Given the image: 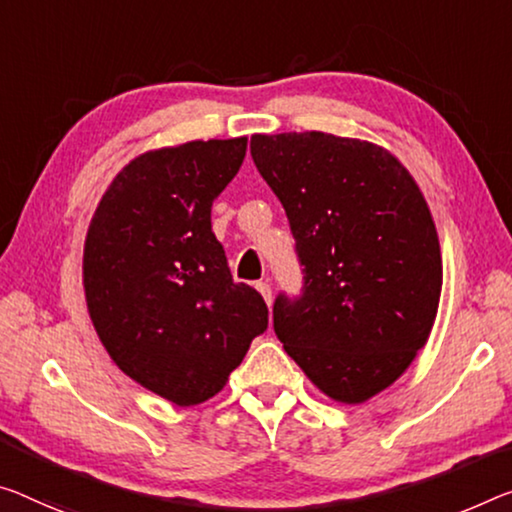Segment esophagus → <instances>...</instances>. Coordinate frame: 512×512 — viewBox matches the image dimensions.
Listing matches in <instances>:
<instances>
[{"label":"esophagus","mask_w":512,"mask_h":512,"mask_svg":"<svg viewBox=\"0 0 512 512\" xmlns=\"http://www.w3.org/2000/svg\"><path fill=\"white\" fill-rule=\"evenodd\" d=\"M256 290L263 295V300L267 302V306H270V304H272V286H270V283H267V281H258V283H256Z\"/></svg>","instance_id":"obj_1"}]
</instances>
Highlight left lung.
Listing matches in <instances>:
<instances>
[{"instance_id": "obj_1", "label": "left lung", "mask_w": 512, "mask_h": 512, "mask_svg": "<svg viewBox=\"0 0 512 512\" xmlns=\"http://www.w3.org/2000/svg\"><path fill=\"white\" fill-rule=\"evenodd\" d=\"M251 157L304 265L300 300L274 302V332L325 396L366 403L435 325L442 251L426 196L396 155L364 139L251 135Z\"/></svg>"}]
</instances>
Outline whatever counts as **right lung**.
I'll return each instance as SVG.
<instances>
[{
    "mask_svg": "<svg viewBox=\"0 0 512 512\" xmlns=\"http://www.w3.org/2000/svg\"><path fill=\"white\" fill-rule=\"evenodd\" d=\"M247 137L146 151L109 183L84 240L86 309L121 371L169 403L217 396L267 327L263 297L235 283L210 208Z\"/></svg>",
    "mask_w": 512,
    "mask_h": 512,
    "instance_id": "1",
    "label": "right lung"
}]
</instances>
